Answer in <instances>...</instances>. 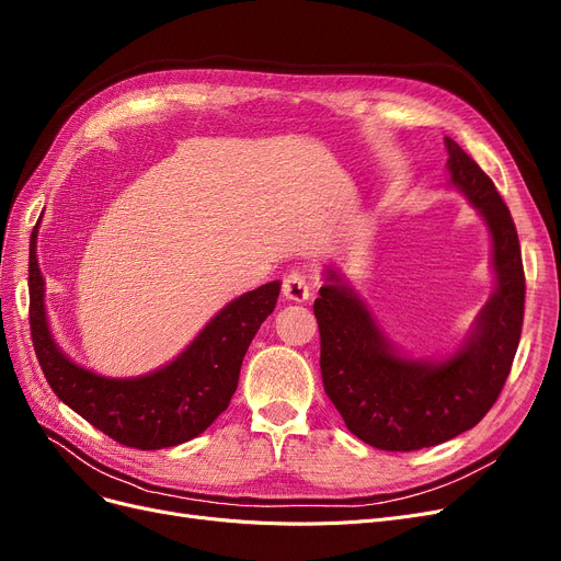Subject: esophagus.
Listing matches in <instances>:
<instances>
[{
    "label": "esophagus",
    "mask_w": 561,
    "mask_h": 561,
    "mask_svg": "<svg viewBox=\"0 0 561 561\" xmlns=\"http://www.w3.org/2000/svg\"><path fill=\"white\" fill-rule=\"evenodd\" d=\"M282 290H284L286 300L305 302V300L309 298V294H311V286H309V279H307V275H305V273L294 271V273H288V275L284 277Z\"/></svg>",
    "instance_id": "obj_1"
}]
</instances>
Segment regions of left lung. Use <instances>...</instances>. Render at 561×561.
Here are the masks:
<instances>
[{"label":"left lung","mask_w":561,"mask_h":561,"mask_svg":"<svg viewBox=\"0 0 561 561\" xmlns=\"http://www.w3.org/2000/svg\"><path fill=\"white\" fill-rule=\"evenodd\" d=\"M445 146L451 185L489 225L497 279L466 344L447 359L403 357L332 267L313 302L325 394L353 435L385 451L433 447L477 426L502 392L523 330L525 273L516 225L483 169L454 139L445 137Z\"/></svg>","instance_id":"left-lung-1"}]
</instances>
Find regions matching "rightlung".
Segmentation results:
<instances>
[{"label":"right lung","instance_id":"right-lung-1","mask_svg":"<svg viewBox=\"0 0 561 561\" xmlns=\"http://www.w3.org/2000/svg\"><path fill=\"white\" fill-rule=\"evenodd\" d=\"M279 282L231 300L167 367L139 378H107L78 367L47 328L45 282L30 248V325L41 369L53 392L112 440L135 449H164L204 433L238 387L240 364L261 323L273 313Z\"/></svg>","mask_w":561,"mask_h":561}]
</instances>
